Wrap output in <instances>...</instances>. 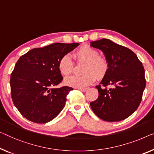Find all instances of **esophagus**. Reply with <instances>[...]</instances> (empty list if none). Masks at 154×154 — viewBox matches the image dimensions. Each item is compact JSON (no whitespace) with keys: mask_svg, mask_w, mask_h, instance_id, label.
Wrapping results in <instances>:
<instances>
[{"mask_svg":"<svg viewBox=\"0 0 154 154\" xmlns=\"http://www.w3.org/2000/svg\"><path fill=\"white\" fill-rule=\"evenodd\" d=\"M79 89L82 92H85L87 90V89H88V88H79Z\"/></svg>","mask_w":154,"mask_h":154,"instance_id":"obj_1","label":"esophagus"}]
</instances>
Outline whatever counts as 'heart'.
<instances>
[{"label": "heart", "mask_w": 154, "mask_h": 154, "mask_svg": "<svg viewBox=\"0 0 154 154\" xmlns=\"http://www.w3.org/2000/svg\"><path fill=\"white\" fill-rule=\"evenodd\" d=\"M74 55L78 62H83L82 68L83 74L72 75L66 78V84L76 88H83L90 85L95 77L97 79L104 77L109 70V63L104 57L100 56L99 52L88 45H83L75 52ZM59 70L64 76H68L74 69V62L70 55L61 57L58 64Z\"/></svg>", "instance_id": "1"}]
</instances>
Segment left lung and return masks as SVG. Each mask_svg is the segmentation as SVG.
I'll return each instance as SVG.
<instances>
[{
    "instance_id": "8db88e82",
    "label": "left lung",
    "mask_w": 154,
    "mask_h": 154,
    "mask_svg": "<svg viewBox=\"0 0 154 154\" xmlns=\"http://www.w3.org/2000/svg\"><path fill=\"white\" fill-rule=\"evenodd\" d=\"M91 45L102 50L109 63L106 74L96 86L99 96L90 103L91 109L104 121L125 120L136 111L143 98L146 86L143 63L132 50L107 38Z\"/></svg>"
}]
</instances>
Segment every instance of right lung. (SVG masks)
<instances>
[{
  "instance_id": "obj_1",
  "label": "right lung",
  "mask_w": 154,
  "mask_h": 154,
  "mask_svg": "<svg viewBox=\"0 0 154 154\" xmlns=\"http://www.w3.org/2000/svg\"><path fill=\"white\" fill-rule=\"evenodd\" d=\"M78 43H54L34 48L18 59L10 77L11 95L20 114L29 121L43 124L62 111L72 88L57 86L62 82L58 64Z\"/></svg>"
}]
</instances>
